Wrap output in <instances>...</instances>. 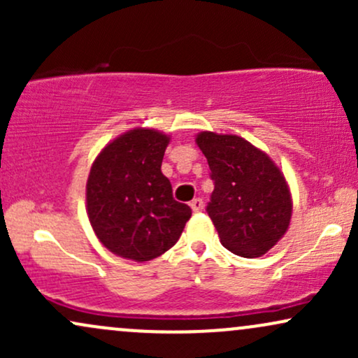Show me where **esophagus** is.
<instances>
[{
    "instance_id": "34e87169",
    "label": "esophagus",
    "mask_w": 358,
    "mask_h": 358,
    "mask_svg": "<svg viewBox=\"0 0 358 358\" xmlns=\"http://www.w3.org/2000/svg\"><path fill=\"white\" fill-rule=\"evenodd\" d=\"M190 207L193 212H202L203 210V200L202 199H193L190 202Z\"/></svg>"
}]
</instances>
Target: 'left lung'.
<instances>
[{"label": "left lung", "mask_w": 358, "mask_h": 358, "mask_svg": "<svg viewBox=\"0 0 358 358\" xmlns=\"http://www.w3.org/2000/svg\"><path fill=\"white\" fill-rule=\"evenodd\" d=\"M196 145L210 168L207 205L220 242L242 257H261L289 227L293 200L282 171L264 151L236 134L202 131Z\"/></svg>", "instance_id": "1"}]
</instances>
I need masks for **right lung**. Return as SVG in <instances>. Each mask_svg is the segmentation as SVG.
<instances>
[{
  "label": "right lung",
  "instance_id": "obj_1",
  "mask_svg": "<svg viewBox=\"0 0 358 358\" xmlns=\"http://www.w3.org/2000/svg\"><path fill=\"white\" fill-rule=\"evenodd\" d=\"M170 136L134 127L110 141L94 159L85 208L97 239L119 257L151 261L176 244L192 208L173 199L162 173Z\"/></svg>",
  "mask_w": 358,
  "mask_h": 358
}]
</instances>
